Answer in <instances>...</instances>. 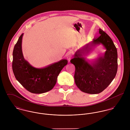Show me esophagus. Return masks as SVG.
I'll return each mask as SVG.
<instances>
[{"mask_svg": "<svg viewBox=\"0 0 130 130\" xmlns=\"http://www.w3.org/2000/svg\"><path fill=\"white\" fill-rule=\"evenodd\" d=\"M72 57V53H70L67 55V58H68V60H69V61H70Z\"/></svg>", "mask_w": 130, "mask_h": 130, "instance_id": "esophagus-1", "label": "esophagus"}]
</instances>
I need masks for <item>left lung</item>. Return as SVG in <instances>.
<instances>
[{
  "label": "left lung",
  "instance_id": "left-lung-1",
  "mask_svg": "<svg viewBox=\"0 0 130 130\" xmlns=\"http://www.w3.org/2000/svg\"><path fill=\"white\" fill-rule=\"evenodd\" d=\"M99 37L77 50L71 62L75 66L74 78L78 88L84 93H101L111 83L118 70L117 50L111 39L105 31L99 29ZM102 44L106 51L91 64L83 56L93 47Z\"/></svg>",
  "mask_w": 130,
  "mask_h": 130
}]
</instances>
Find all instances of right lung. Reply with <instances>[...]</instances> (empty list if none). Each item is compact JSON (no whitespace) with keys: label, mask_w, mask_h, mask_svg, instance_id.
<instances>
[{"label":"right lung","mask_w":130,"mask_h":130,"mask_svg":"<svg viewBox=\"0 0 130 130\" xmlns=\"http://www.w3.org/2000/svg\"><path fill=\"white\" fill-rule=\"evenodd\" d=\"M22 34L13 51L12 70L16 79L28 91L42 93L53 89L57 78L63 68L68 64L67 59H61L42 68H36L26 61L22 54Z\"/></svg>","instance_id":"add662e5"}]
</instances>
